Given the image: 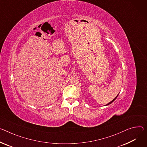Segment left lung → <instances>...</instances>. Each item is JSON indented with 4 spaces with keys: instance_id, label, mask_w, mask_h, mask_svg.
Wrapping results in <instances>:
<instances>
[{
    "instance_id": "1",
    "label": "left lung",
    "mask_w": 147,
    "mask_h": 147,
    "mask_svg": "<svg viewBox=\"0 0 147 147\" xmlns=\"http://www.w3.org/2000/svg\"><path fill=\"white\" fill-rule=\"evenodd\" d=\"M118 95H117V96H116V97H115V98H114V99H113V100H112V101H111V102H109V103H108V104H106V105H109V104H111V103H112V102H113V101H114V100H115V99H116V98H117V97H118Z\"/></svg>"
}]
</instances>
